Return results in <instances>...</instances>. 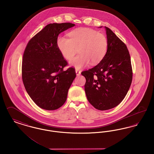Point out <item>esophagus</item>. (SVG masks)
<instances>
[{"label": "esophagus", "instance_id": "obj_1", "mask_svg": "<svg viewBox=\"0 0 154 154\" xmlns=\"http://www.w3.org/2000/svg\"><path fill=\"white\" fill-rule=\"evenodd\" d=\"M75 72H76V75L78 76H79L81 74V72L80 71H79L78 69H76L75 70Z\"/></svg>", "mask_w": 154, "mask_h": 154}]
</instances>
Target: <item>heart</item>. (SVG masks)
<instances>
[{
    "label": "heart",
    "mask_w": 154,
    "mask_h": 154,
    "mask_svg": "<svg viewBox=\"0 0 154 154\" xmlns=\"http://www.w3.org/2000/svg\"><path fill=\"white\" fill-rule=\"evenodd\" d=\"M69 39L60 36L57 39V47L62 56L71 60L79 50V55L70 62L76 69H81L91 63L98 64L105 56L108 41L105 35L91 29L79 28L68 34Z\"/></svg>",
    "instance_id": "b5f03b06"
}]
</instances>
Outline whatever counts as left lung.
<instances>
[{"label": "left lung", "mask_w": 154, "mask_h": 154, "mask_svg": "<svg viewBox=\"0 0 154 154\" xmlns=\"http://www.w3.org/2000/svg\"><path fill=\"white\" fill-rule=\"evenodd\" d=\"M104 28L108 41L105 56L96 66L82 72L86 78L85 90L89 103L101 111L121 103L129 91L133 75L126 45L109 28Z\"/></svg>", "instance_id": "left-lung-1"}]
</instances>
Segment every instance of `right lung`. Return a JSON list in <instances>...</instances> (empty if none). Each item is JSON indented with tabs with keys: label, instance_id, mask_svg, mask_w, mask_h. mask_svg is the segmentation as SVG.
<instances>
[{
	"label": "right lung",
	"instance_id": "1",
	"mask_svg": "<svg viewBox=\"0 0 154 154\" xmlns=\"http://www.w3.org/2000/svg\"><path fill=\"white\" fill-rule=\"evenodd\" d=\"M75 25L66 23L46 25L29 41L25 49L22 78L33 101L46 110H55L65 103L76 73L73 68L64 71L67 63L57 47L60 33Z\"/></svg>",
	"mask_w": 154,
	"mask_h": 154
}]
</instances>
